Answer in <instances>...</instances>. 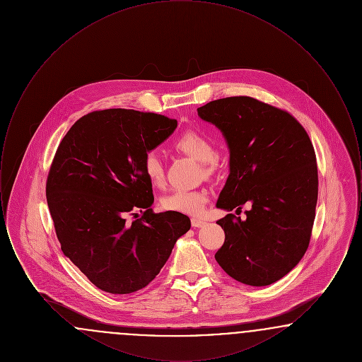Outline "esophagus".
<instances>
[{"mask_svg": "<svg viewBox=\"0 0 362 362\" xmlns=\"http://www.w3.org/2000/svg\"><path fill=\"white\" fill-rule=\"evenodd\" d=\"M206 224L204 220H201V218H192L191 220V225L194 226V228H202L204 225Z\"/></svg>", "mask_w": 362, "mask_h": 362, "instance_id": "34e87169", "label": "esophagus"}]
</instances>
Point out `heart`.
Returning <instances> with one entry per match:
<instances>
[{"label":"heart","mask_w":362,"mask_h":362,"mask_svg":"<svg viewBox=\"0 0 362 362\" xmlns=\"http://www.w3.org/2000/svg\"><path fill=\"white\" fill-rule=\"evenodd\" d=\"M173 145L177 151L204 164L205 173H211L214 171L213 160L217 153L213 141L205 134L195 130H189L176 138ZM144 173L153 186H161L164 183L163 160L156 151H149L144 157ZM207 201V189H173L160 198V206L168 211L198 216L206 206Z\"/></svg>","instance_id":"b5f03b06"}]
</instances>
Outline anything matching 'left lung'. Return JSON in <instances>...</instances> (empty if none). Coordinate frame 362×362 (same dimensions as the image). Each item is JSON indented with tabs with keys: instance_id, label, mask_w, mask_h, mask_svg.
I'll return each instance as SVG.
<instances>
[{
	"instance_id": "8db88e82",
	"label": "left lung",
	"mask_w": 362,
	"mask_h": 362,
	"mask_svg": "<svg viewBox=\"0 0 362 362\" xmlns=\"http://www.w3.org/2000/svg\"><path fill=\"white\" fill-rule=\"evenodd\" d=\"M198 117L214 124L229 149V175L216 206L240 211L217 224L225 241L214 258L228 276L272 285L293 270L310 244L317 202V165L304 127L286 111L248 96L213 100Z\"/></svg>"
}]
</instances>
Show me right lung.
Returning a JSON list of instances; mask_svg holds the SVG:
<instances>
[{"instance_id":"right-lung-1","label":"right lung","mask_w":362,"mask_h":362,"mask_svg":"<svg viewBox=\"0 0 362 362\" xmlns=\"http://www.w3.org/2000/svg\"><path fill=\"white\" fill-rule=\"evenodd\" d=\"M176 126L153 112L95 111L70 127L54 156L46 197L61 250L104 292L145 288L191 226L182 213H153L144 173L145 155ZM134 209L144 214L127 225L124 216Z\"/></svg>"}]
</instances>
